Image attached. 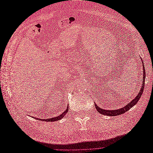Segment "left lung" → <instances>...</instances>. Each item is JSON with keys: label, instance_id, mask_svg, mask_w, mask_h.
I'll list each match as a JSON object with an SVG mask.
<instances>
[{"label": "left lung", "instance_id": "left-lung-1", "mask_svg": "<svg viewBox=\"0 0 153 153\" xmlns=\"http://www.w3.org/2000/svg\"><path fill=\"white\" fill-rule=\"evenodd\" d=\"M142 65H143V83H142V86L141 87V89L140 90V91L138 92V95L134 98L133 100H131L130 101V103H129L127 105L124 106V107L119 108L117 110H105L101 108L100 107H98V106H97V105L95 103V107L96 108V110H98V112L99 113H100L101 114L104 115H110V116H115V115H121L123 114H124L125 112H127L131 108L133 107V106H134L135 105L137 104V103L139 100V99L140 98L141 95L142 94V92L143 91V87H144L145 85V79H146V71L144 69V65H143V62H142Z\"/></svg>", "mask_w": 153, "mask_h": 153}]
</instances>
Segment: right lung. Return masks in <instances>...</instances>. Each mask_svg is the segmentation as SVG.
Returning <instances> with one entry per match:
<instances>
[{
	"instance_id": "add662e5",
	"label": "right lung",
	"mask_w": 153,
	"mask_h": 153,
	"mask_svg": "<svg viewBox=\"0 0 153 153\" xmlns=\"http://www.w3.org/2000/svg\"><path fill=\"white\" fill-rule=\"evenodd\" d=\"M68 108H69V106H67V108L66 109V110L64 111V112L62 113V114L59 115V116L57 117H53V118H49V119H38L39 120H40V121H47V122H52V121H59V120L61 119L62 118H63L64 117V115H66V114H67L68 111Z\"/></svg>"
}]
</instances>
